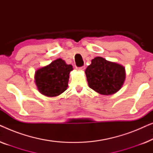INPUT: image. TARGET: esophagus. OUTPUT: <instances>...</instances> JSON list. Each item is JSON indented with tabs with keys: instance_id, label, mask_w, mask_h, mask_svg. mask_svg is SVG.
<instances>
[{
	"instance_id": "esophagus-1",
	"label": "esophagus",
	"mask_w": 153,
	"mask_h": 153,
	"mask_svg": "<svg viewBox=\"0 0 153 153\" xmlns=\"http://www.w3.org/2000/svg\"><path fill=\"white\" fill-rule=\"evenodd\" d=\"M85 66H81V67H77L76 69L79 70H85Z\"/></svg>"
}]
</instances>
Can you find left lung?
<instances>
[{
	"instance_id": "8db88e82",
	"label": "left lung",
	"mask_w": 153,
	"mask_h": 153,
	"mask_svg": "<svg viewBox=\"0 0 153 153\" xmlns=\"http://www.w3.org/2000/svg\"><path fill=\"white\" fill-rule=\"evenodd\" d=\"M89 87L102 95H112L121 88L125 79L124 67L96 57L85 71Z\"/></svg>"
}]
</instances>
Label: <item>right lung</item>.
I'll return each mask as SVG.
<instances>
[{"label": "right lung", "mask_w": 153, "mask_h": 153, "mask_svg": "<svg viewBox=\"0 0 153 153\" xmlns=\"http://www.w3.org/2000/svg\"><path fill=\"white\" fill-rule=\"evenodd\" d=\"M72 70L71 65H67L60 58L39 69L35 75V83L39 91L48 97L60 95L67 90L70 72Z\"/></svg>", "instance_id": "1"}]
</instances>
